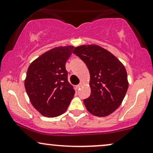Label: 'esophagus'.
Listing matches in <instances>:
<instances>
[{"label":"esophagus","mask_w":153,"mask_h":153,"mask_svg":"<svg viewBox=\"0 0 153 153\" xmlns=\"http://www.w3.org/2000/svg\"><path fill=\"white\" fill-rule=\"evenodd\" d=\"M82 86V82H80V83H79V84L78 85L76 86L77 89H79V88H81Z\"/></svg>","instance_id":"1"}]
</instances>
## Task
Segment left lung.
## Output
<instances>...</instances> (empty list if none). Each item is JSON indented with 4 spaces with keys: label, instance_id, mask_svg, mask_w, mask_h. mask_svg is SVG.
I'll use <instances>...</instances> for the list:
<instances>
[{
    "label": "left lung",
    "instance_id": "obj_1",
    "mask_svg": "<svg viewBox=\"0 0 153 153\" xmlns=\"http://www.w3.org/2000/svg\"><path fill=\"white\" fill-rule=\"evenodd\" d=\"M73 53L85 63L91 75V95L83 100L86 109L98 117L113 113L128 91L125 66L111 53L97 45H80Z\"/></svg>",
    "mask_w": 153,
    "mask_h": 153
}]
</instances>
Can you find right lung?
Here are the masks:
<instances>
[{"mask_svg":"<svg viewBox=\"0 0 153 153\" xmlns=\"http://www.w3.org/2000/svg\"><path fill=\"white\" fill-rule=\"evenodd\" d=\"M74 47L49 50L33 61L27 71L25 88L31 104L43 116L55 117L68 108L75 90L68 81L65 62Z\"/></svg>","mask_w":153,"mask_h":153,"instance_id":"obj_1","label":"right lung"}]
</instances>
